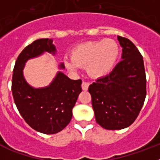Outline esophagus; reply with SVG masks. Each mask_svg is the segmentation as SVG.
<instances>
[{
    "label": "esophagus",
    "instance_id": "esophagus-1",
    "mask_svg": "<svg viewBox=\"0 0 160 160\" xmlns=\"http://www.w3.org/2000/svg\"><path fill=\"white\" fill-rule=\"evenodd\" d=\"M82 88L83 90H87L89 88V83L86 82H82Z\"/></svg>",
    "mask_w": 160,
    "mask_h": 160
}]
</instances>
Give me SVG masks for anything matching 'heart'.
<instances>
[{
  "label": "heart",
  "instance_id": "obj_1",
  "mask_svg": "<svg viewBox=\"0 0 160 160\" xmlns=\"http://www.w3.org/2000/svg\"><path fill=\"white\" fill-rule=\"evenodd\" d=\"M118 56L119 48L112 39L87 42L73 48L71 61L66 60L65 65L70 71H76L78 67H87L90 77L101 78L112 71Z\"/></svg>",
  "mask_w": 160,
  "mask_h": 160
}]
</instances>
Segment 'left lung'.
Masks as SVG:
<instances>
[{
    "mask_svg": "<svg viewBox=\"0 0 160 160\" xmlns=\"http://www.w3.org/2000/svg\"><path fill=\"white\" fill-rule=\"evenodd\" d=\"M122 61L109 75L89 87L96 122L107 130H121L134 122L146 98L143 59L128 38L118 36Z\"/></svg>",
    "mask_w": 160,
    "mask_h": 160,
    "instance_id": "left-lung-1",
    "label": "left lung"
}]
</instances>
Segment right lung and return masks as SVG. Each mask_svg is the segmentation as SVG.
<instances>
[{"instance_id": "1", "label": "right lung", "mask_w": 160, "mask_h": 160, "mask_svg": "<svg viewBox=\"0 0 160 160\" xmlns=\"http://www.w3.org/2000/svg\"><path fill=\"white\" fill-rule=\"evenodd\" d=\"M44 53L56 54L53 39H38L20 53L12 73V92L18 110L25 121L38 132L51 135L62 131L72 118V110L82 92V80H71L58 71L47 87L35 88L26 82L23 70L29 59ZM60 70L65 66L60 63Z\"/></svg>"}]
</instances>
